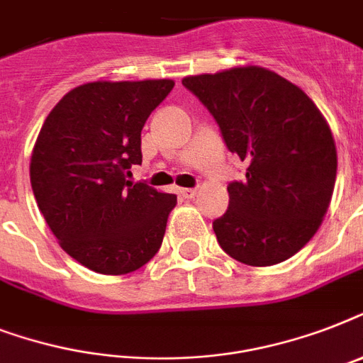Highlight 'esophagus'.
<instances>
[{"mask_svg": "<svg viewBox=\"0 0 363 363\" xmlns=\"http://www.w3.org/2000/svg\"><path fill=\"white\" fill-rule=\"evenodd\" d=\"M196 194H198V190H196V188H182V190H181V196L184 199L196 198Z\"/></svg>", "mask_w": 363, "mask_h": 363, "instance_id": "esophagus-1", "label": "esophagus"}]
</instances>
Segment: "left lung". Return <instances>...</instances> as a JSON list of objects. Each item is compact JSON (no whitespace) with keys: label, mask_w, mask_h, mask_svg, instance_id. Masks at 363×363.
Returning <instances> with one entry per match:
<instances>
[{"label":"left lung","mask_w":363,"mask_h":363,"mask_svg":"<svg viewBox=\"0 0 363 363\" xmlns=\"http://www.w3.org/2000/svg\"><path fill=\"white\" fill-rule=\"evenodd\" d=\"M220 128L247 177L228 184L230 205L213 222L218 245L241 264H281L311 241L332 199L337 152L307 94L248 65L182 79Z\"/></svg>","instance_id":"obj_1"}]
</instances>
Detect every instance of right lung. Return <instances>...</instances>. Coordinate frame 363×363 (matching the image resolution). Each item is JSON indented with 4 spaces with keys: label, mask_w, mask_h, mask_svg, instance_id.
I'll use <instances>...</instances> for the list:
<instances>
[{
    "label": "right lung",
    "mask_w": 363,
    "mask_h": 363,
    "mask_svg": "<svg viewBox=\"0 0 363 363\" xmlns=\"http://www.w3.org/2000/svg\"><path fill=\"white\" fill-rule=\"evenodd\" d=\"M175 82H88L50 111L31 152L37 207L62 248L88 269L125 275L154 258L175 194L131 182L141 130Z\"/></svg>",
    "instance_id": "right-lung-1"
}]
</instances>
